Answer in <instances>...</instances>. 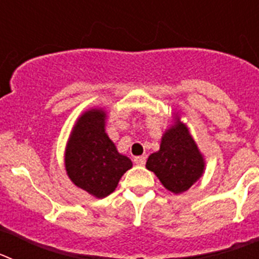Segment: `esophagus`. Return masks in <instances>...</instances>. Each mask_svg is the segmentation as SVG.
I'll list each match as a JSON object with an SVG mask.
<instances>
[{
    "instance_id": "esophagus-1",
    "label": "esophagus",
    "mask_w": 259,
    "mask_h": 259,
    "mask_svg": "<svg viewBox=\"0 0 259 259\" xmlns=\"http://www.w3.org/2000/svg\"><path fill=\"white\" fill-rule=\"evenodd\" d=\"M134 162L136 164H139V166H144V164H145V162H146V157H145V155H141V157H135Z\"/></svg>"
}]
</instances>
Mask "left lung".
Segmentation results:
<instances>
[{
  "label": "left lung",
  "instance_id": "left-lung-1",
  "mask_svg": "<svg viewBox=\"0 0 259 259\" xmlns=\"http://www.w3.org/2000/svg\"><path fill=\"white\" fill-rule=\"evenodd\" d=\"M203 166L197 145L182 123H176L163 135L159 150L146 161V168L174 193L188 191L202 175Z\"/></svg>",
  "mask_w": 259,
  "mask_h": 259
}]
</instances>
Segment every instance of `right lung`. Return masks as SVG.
<instances>
[{"mask_svg": "<svg viewBox=\"0 0 259 259\" xmlns=\"http://www.w3.org/2000/svg\"><path fill=\"white\" fill-rule=\"evenodd\" d=\"M102 110H89L75 124L66 149V171L76 187L98 198L115 191L123 174L132 167L125 155L119 154L105 132Z\"/></svg>", "mask_w": 259, "mask_h": 259, "instance_id": "right-lung-1", "label": "right lung"}]
</instances>
